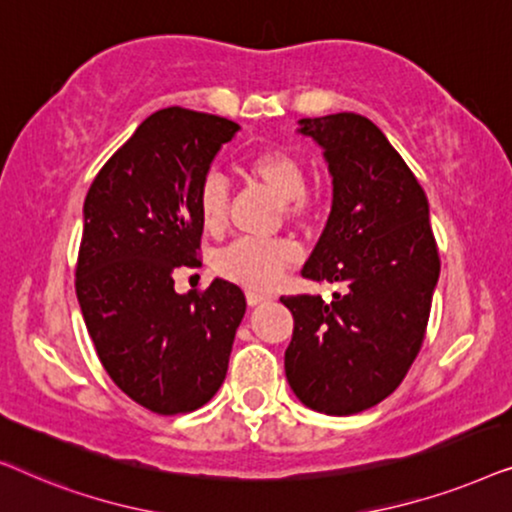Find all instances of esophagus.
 Wrapping results in <instances>:
<instances>
[{"label": "esophagus", "mask_w": 512, "mask_h": 512, "mask_svg": "<svg viewBox=\"0 0 512 512\" xmlns=\"http://www.w3.org/2000/svg\"><path fill=\"white\" fill-rule=\"evenodd\" d=\"M270 296L268 293H258V291H247V303L249 305H261V303H265V300H268Z\"/></svg>", "instance_id": "obj_1"}]
</instances>
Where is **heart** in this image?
I'll use <instances>...</instances> for the list:
<instances>
[{"instance_id":"obj_1","label":"heart","mask_w":512,"mask_h":512,"mask_svg":"<svg viewBox=\"0 0 512 512\" xmlns=\"http://www.w3.org/2000/svg\"><path fill=\"white\" fill-rule=\"evenodd\" d=\"M249 177L277 195L284 202V214L296 223H310L324 212V198L317 191H307L305 163L296 153L270 146L244 160ZM198 216L209 235L223 233L228 223V188L221 177L209 174L198 188ZM300 261V251L289 240H237L216 258V270L230 282L244 289L268 291L284 272Z\"/></svg>"}]
</instances>
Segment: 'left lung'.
Returning a JSON list of instances; mask_svg holds the SVG:
<instances>
[{"label":"left lung","mask_w":512,"mask_h":512,"mask_svg":"<svg viewBox=\"0 0 512 512\" xmlns=\"http://www.w3.org/2000/svg\"><path fill=\"white\" fill-rule=\"evenodd\" d=\"M333 177V207L303 277L342 284L282 296L293 314L284 370L293 394L324 415H356L403 382L422 349L440 275L424 188L366 116L303 118Z\"/></svg>","instance_id":"obj_1"}]
</instances>
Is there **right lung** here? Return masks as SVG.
<instances>
[{"label": "right lung", "instance_id": "1", "mask_svg": "<svg viewBox=\"0 0 512 512\" xmlns=\"http://www.w3.org/2000/svg\"><path fill=\"white\" fill-rule=\"evenodd\" d=\"M240 125L181 107L151 114L111 156L83 202L76 298L104 370L156 415L205 405L226 380L247 310L240 286L214 279L174 291L198 265V188Z\"/></svg>", "mask_w": 512, "mask_h": 512}]
</instances>
